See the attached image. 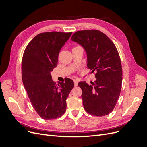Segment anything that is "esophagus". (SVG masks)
<instances>
[{
    "instance_id": "esophagus-1",
    "label": "esophagus",
    "mask_w": 147,
    "mask_h": 147,
    "mask_svg": "<svg viewBox=\"0 0 147 147\" xmlns=\"http://www.w3.org/2000/svg\"><path fill=\"white\" fill-rule=\"evenodd\" d=\"M78 81L77 80H74V85L75 86H78Z\"/></svg>"
}]
</instances>
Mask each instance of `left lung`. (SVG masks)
<instances>
[{
    "mask_svg": "<svg viewBox=\"0 0 147 147\" xmlns=\"http://www.w3.org/2000/svg\"><path fill=\"white\" fill-rule=\"evenodd\" d=\"M72 40L81 45L88 57V68L94 73V82H80L84 109L91 115L102 117L114 109L120 95L123 70L116 46L102 32L95 29L79 30Z\"/></svg>",
    "mask_w": 147,
    "mask_h": 147,
    "instance_id": "left-lung-1",
    "label": "left lung"
}]
</instances>
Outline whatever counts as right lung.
<instances>
[{
    "mask_svg": "<svg viewBox=\"0 0 147 147\" xmlns=\"http://www.w3.org/2000/svg\"><path fill=\"white\" fill-rule=\"evenodd\" d=\"M72 32H47L36 35L26 47L21 62L23 83L34 109L42 118L54 119L66 110V99L74 86L72 80H52L61 48Z\"/></svg>",
    "mask_w": 147,
    "mask_h": 147,
    "instance_id": "add662e5",
    "label": "right lung"
}]
</instances>
